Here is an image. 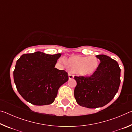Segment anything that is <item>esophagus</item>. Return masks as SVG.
I'll use <instances>...</instances> for the list:
<instances>
[{"label": "esophagus", "instance_id": "1", "mask_svg": "<svg viewBox=\"0 0 132 132\" xmlns=\"http://www.w3.org/2000/svg\"><path fill=\"white\" fill-rule=\"evenodd\" d=\"M68 76H69V79H73V78H74V75H73V73L70 72V71L69 73Z\"/></svg>", "mask_w": 132, "mask_h": 132}]
</instances>
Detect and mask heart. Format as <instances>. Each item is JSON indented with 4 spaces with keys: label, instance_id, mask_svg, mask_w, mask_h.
Instances as JSON below:
<instances>
[{
    "label": "heart",
    "instance_id": "b5f03b06",
    "mask_svg": "<svg viewBox=\"0 0 132 132\" xmlns=\"http://www.w3.org/2000/svg\"><path fill=\"white\" fill-rule=\"evenodd\" d=\"M62 63L66 68H70L71 70L76 71L82 76L93 75L97 70L99 65L98 60L94 56L88 57L74 56L69 57L68 61L66 59H63Z\"/></svg>",
    "mask_w": 132,
    "mask_h": 132
}]
</instances>
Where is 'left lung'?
Masks as SVG:
<instances>
[{
	"mask_svg": "<svg viewBox=\"0 0 132 132\" xmlns=\"http://www.w3.org/2000/svg\"><path fill=\"white\" fill-rule=\"evenodd\" d=\"M100 59L97 70L90 77L75 76L77 82L74 95L79 105L88 108L102 107L117 93L120 83V69L118 62L105 55Z\"/></svg>",
	"mask_w": 132,
	"mask_h": 132,
	"instance_id": "1",
	"label": "left lung"
}]
</instances>
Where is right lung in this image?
<instances>
[{"instance_id":"right-lung-1","label":"right lung","mask_w":132,"mask_h":132,"mask_svg":"<svg viewBox=\"0 0 132 132\" xmlns=\"http://www.w3.org/2000/svg\"><path fill=\"white\" fill-rule=\"evenodd\" d=\"M61 53L48 55L35 52L24 54L13 71L17 90L24 100L35 105L53 103L60 87L68 81L66 71L55 68Z\"/></svg>"}]
</instances>
